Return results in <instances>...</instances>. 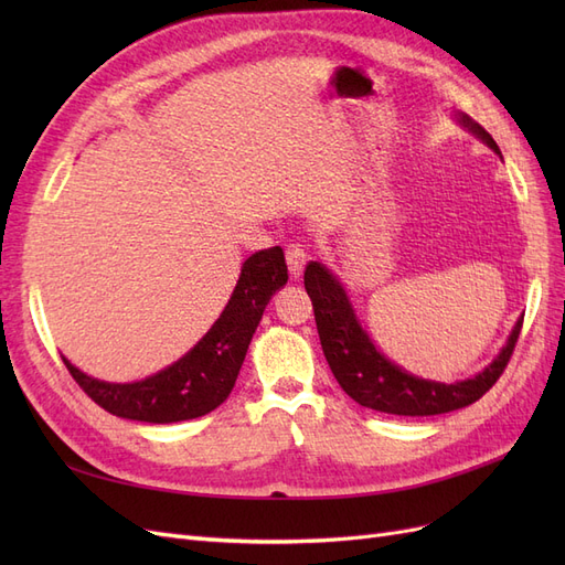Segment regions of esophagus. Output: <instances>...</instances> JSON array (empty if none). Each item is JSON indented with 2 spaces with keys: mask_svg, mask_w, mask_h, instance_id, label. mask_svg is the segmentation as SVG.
<instances>
[{
  "mask_svg": "<svg viewBox=\"0 0 565 565\" xmlns=\"http://www.w3.org/2000/svg\"><path fill=\"white\" fill-rule=\"evenodd\" d=\"M285 259H287V268H289V273H292L295 278H299L301 276V270H303V266H306V252H303V247L301 245H287V249H285Z\"/></svg>",
  "mask_w": 565,
  "mask_h": 565,
  "instance_id": "obj_1",
  "label": "esophagus"
}]
</instances>
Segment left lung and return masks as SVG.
I'll return each mask as SVG.
<instances>
[{"label":"left lung","mask_w":565,"mask_h":565,"mask_svg":"<svg viewBox=\"0 0 565 565\" xmlns=\"http://www.w3.org/2000/svg\"><path fill=\"white\" fill-rule=\"evenodd\" d=\"M455 117L461 127L502 158L498 143H494L492 136L481 125L473 122L465 113H457ZM303 285L313 301L320 347L324 358H328L334 380L358 405L386 415L429 417L452 413V409L476 403L500 380L511 353H514L523 324V318H519L507 344L486 370L473 374L471 380L443 384L415 377V374H409L401 365L391 363L374 347V341L363 330L361 320L355 318L344 285L332 276L330 268H324L320 262H311L303 270Z\"/></svg>","instance_id":"1"}]
</instances>
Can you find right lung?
Wrapping results in <instances>:
<instances>
[{
  "label": "right lung",
  "mask_w": 565,
  "mask_h": 565,
  "mask_svg": "<svg viewBox=\"0 0 565 565\" xmlns=\"http://www.w3.org/2000/svg\"><path fill=\"white\" fill-rule=\"evenodd\" d=\"M287 282L280 247L252 254L216 322L177 363L131 384L100 382L77 370L63 355L65 367L87 396L110 415L172 424L212 413L228 398L266 303Z\"/></svg>",
  "instance_id": "right-lung-1"
}]
</instances>
